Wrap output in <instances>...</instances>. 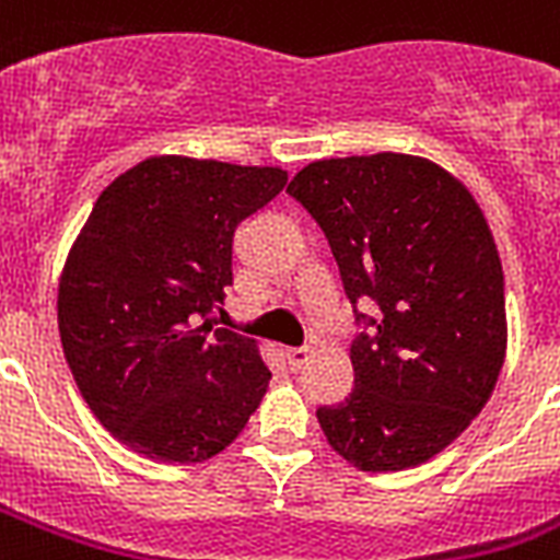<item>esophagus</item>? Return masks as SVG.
<instances>
[{
	"mask_svg": "<svg viewBox=\"0 0 560 560\" xmlns=\"http://www.w3.org/2000/svg\"><path fill=\"white\" fill-rule=\"evenodd\" d=\"M311 354H314V351L307 349H288L284 351V360H288V366L293 369V372H296V369H302V366H307V360H311Z\"/></svg>",
	"mask_w": 560,
	"mask_h": 560,
	"instance_id": "obj_1",
	"label": "esophagus"
}]
</instances>
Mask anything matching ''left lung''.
Wrapping results in <instances>:
<instances>
[{"label": "left lung", "instance_id": "obj_1", "mask_svg": "<svg viewBox=\"0 0 560 560\" xmlns=\"http://www.w3.org/2000/svg\"><path fill=\"white\" fill-rule=\"evenodd\" d=\"M288 194L328 237L363 325L354 389L316 409L325 439L360 470L433 459L486 407L505 358L503 264L477 200L407 153L311 162Z\"/></svg>", "mask_w": 560, "mask_h": 560}]
</instances>
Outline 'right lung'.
Listing matches in <instances>:
<instances>
[{
  "mask_svg": "<svg viewBox=\"0 0 560 560\" xmlns=\"http://www.w3.org/2000/svg\"><path fill=\"white\" fill-rule=\"evenodd\" d=\"M284 186L281 168L151 156L92 206L57 328L83 400L130 451L206 462L261 404L272 374L258 346L209 314L235 276L237 229Z\"/></svg>",
  "mask_w": 560,
  "mask_h": 560,
  "instance_id": "1",
  "label": "right lung"
}]
</instances>
